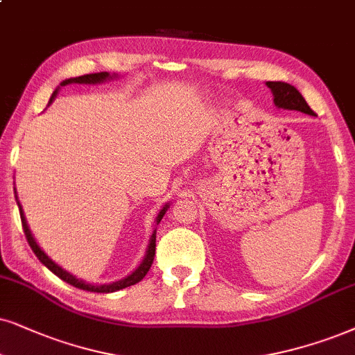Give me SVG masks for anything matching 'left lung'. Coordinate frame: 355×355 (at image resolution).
<instances>
[{"instance_id":"8db88e82","label":"left lung","mask_w":355,"mask_h":355,"mask_svg":"<svg viewBox=\"0 0 355 355\" xmlns=\"http://www.w3.org/2000/svg\"><path fill=\"white\" fill-rule=\"evenodd\" d=\"M266 85L270 88L273 95V103H275L277 107H282V110L302 111L304 114L316 116L315 111H313L311 107L308 106V103L304 101L302 93H300L293 85L285 82H267Z\"/></svg>"}]
</instances>
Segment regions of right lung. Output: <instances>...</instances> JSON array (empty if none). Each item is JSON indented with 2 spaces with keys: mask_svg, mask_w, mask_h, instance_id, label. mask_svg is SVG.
I'll use <instances>...</instances> for the list:
<instances>
[{
  "mask_svg": "<svg viewBox=\"0 0 355 355\" xmlns=\"http://www.w3.org/2000/svg\"><path fill=\"white\" fill-rule=\"evenodd\" d=\"M114 77H116V73L110 75V73H107V71H100V73H88V75H82V77H75V78L64 80V82L60 83V87H65V85H69V83H87V85H92V83H93V85H95V83H103V82H106V80H111V78H114ZM60 87H58V88H60ZM58 88L55 89V92L52 93L51 101H49V103H52L53 100H55ZM15 190H16V188H15ZM15 193H16V191H15ZM17 206H19V214H21L22 230H24L26 239H28L31 249H33V252H34L35 255H37V259L40 260V262L44 263V266H46V267L49 268V270H51L52 273H55V275H57L58 278H62V280L67 282V284L73 285L75 288H80V290H85V291H95V293H113V291L123 290V288H125V286L136 285L137 282H141L142 278L146 277V273L149 272L152 262H154V255H155V234H157L155 231L152 232L150 241H149V245H147V250H146L144 259H142V262L139 263V267H137L136 270H134L132 273H129L128 277L121 278V280H118V282H113V284H105V285H92V284H87V282L80 280V278L73 277V275H71V273L64 270V268H62L60 266H57V263L53 262V260H52L51 257H49V255H47L46 252H44L42 249L39 248L37 242H35V239H34L33 232H31V230H29L28 221H26V216H24V211H22L19 201H17ZM167 209H168V203L165 205L162 209H160L159 214H157V218H155V223H157V224L162 221L164 214L167 213Z\"/></svg>",
  "mask_w": 355,
  "mask_h": 355,
  "instance_id": "right-lung-1",
  "label": "right lung"
}]
</instances>
